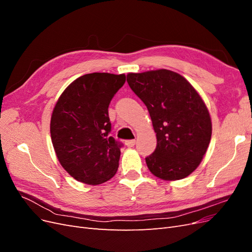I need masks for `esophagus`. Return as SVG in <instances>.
Wrapping results in <instances>:
<instances>
[{
  "label": "esophagus",
  "mask_w": 252,
  "mask_h": 252,
  "mask_svg": "<svg viewBox=\"0 0 252 252\" xmlns=\"http://www.w3.org/2000/svg\"><path fill=\"white\" fill-rule=\"evenodd\" d=\"M125 144L127 147H133L135 145V140H128L125 142Z\"/></svg>",
  "instance_id": "1"
}]
</instances>
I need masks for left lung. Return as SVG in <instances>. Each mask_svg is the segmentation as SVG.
I'll return each mask as SVG.
<instances>
[{"label": "left lung", "mask_w": 252, "mask_h": 252, "mask_svg": "<svg viewBox=\"0 0 252 252\" xmlns=\"http://www.w3.org/2000/svg\"><path fill=\"white\" fill-rule=\"evenodd\" d=\"M129 87L146 105L157 133V148L145 158L151 173L174 181L196 169L211 139L205 103L185 78L158 69L128 73Z\"/></svg>", "instance_id": "8db88e82"}]
</instances>
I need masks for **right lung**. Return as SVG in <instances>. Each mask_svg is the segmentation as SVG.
I'll use <instances>...</instances> for the list:
<instances>
[{"label": "right lung", "mask_w": 252, "mask_h": 252, "mask_svg": "<svg viewBox=\"0 0 252 252\" xmlns=\"http://www.w3.org/2000/svg\"><path fill=\"white\" fill-rule=\"evenodd\" d=\"M126 81L125 74H84L68 86L50 121L53 148L72 178L98 185L116 174L123 143L110 136V101Z\"/></svg>", "instance_id": "right-lung-1"}]
</instances>
